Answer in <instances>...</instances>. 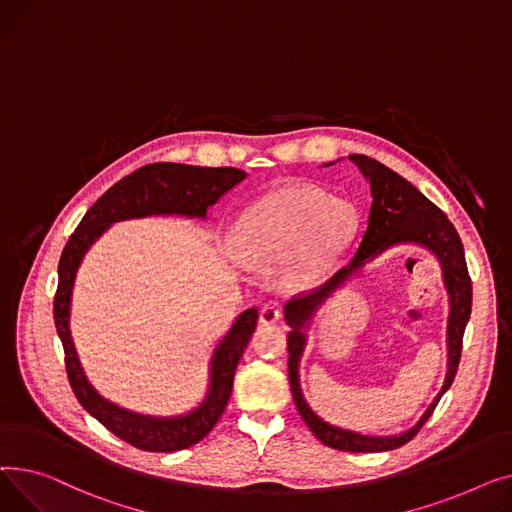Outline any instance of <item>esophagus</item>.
Listing matches in <instances>:
<instances>
[{
  "mask_svg": "<svg viewBox=\"0 0 512 512\" xmlns=\"http://www.w3.org/2000/svg\"><path fill=\"white\" fill-rule=\"evenodd\" d=\"M281 320V310L275 304H266L260 308V322L262 324H275Z\"/></svg>",
  "mask_w": 512,
  "mask_h": 512,
  "instance_id": "34e87169",
  "label": "esophagus"
}]
</instances>
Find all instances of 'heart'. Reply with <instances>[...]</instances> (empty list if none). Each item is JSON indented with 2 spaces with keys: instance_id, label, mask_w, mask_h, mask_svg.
<instances>
[{
  "instance_id": "b5f03b06",
  "label": "heart",
  "mask_w": 512,
  "mask_h": 512,
  "mask_svg": "<svg viewBox=\"0 0 512 512\" xmlns=\"http://www.w3.org/2000/svg\"><path fill=\"white\" fill-rule=\"evenodd\" d=\"M355 231L353 208L310 186L281 188L254 202L233 227V248L244 264H283L287 285L322 283Z\"/></svg>"
}]
</instances>
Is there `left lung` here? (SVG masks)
I'll return each instance as SVG.
<instances>
[{
	"label": "left lung",
	"mask_w": 512,
	"mask_h": 512,
	"mask_svg": "<svg viewBox=\"0 0 512 512\" xmlns=\"http://www.w3.org/2000/svg\"><path fill=\"white\" fill-rule=\"evenodd\" d=\"M349 161H353L370 182L372 206L368 227L362 235V242H359L355 250V256L345 268H341L339 273L330 281H326L322 287L310 291L308 295L293 297L291 302L285 304V322L291 326L287 335L289 384L299 415H302L310 432L322 444L337 450H347V453H382V450H393L407 444L419 432V428L428 422L434 407L450 388V384H453L461 359L463 333L471 314L473 289L467 273L461 237L442 210L434 202H430L413 184H409L405 177L378 163L376 159H370L366 155H349ZM401 243L430 249L441 262L443 280L449 293L447 374L439 395L415 427L393 437H366L328 425L311 411L303 399L301 385L298 384V362L301 361L307 342L305 330L325 299L342 286L357 269H361L366 261H371L388 247Z\"/></svg>",
	"instance_id": "left-lung-1"
}]
</instances>
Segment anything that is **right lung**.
Segmentation results:
<instances>
[{
  "mask_svg": "<svg viewBox=\"0 0 512 512\" xmlns=\"http://www.w3.org/2000/svg\"><path fill=\"white\" fill-rule=\"evenodd\" d=\"M244 177L246 171L233 167H194L179 163H153L140 167L119 179L86 210L80 225L70 235L62 258H59L53 318L57 335L64 345L70 386L78 403L90 415L99 419L117 438L140 450L173 453V450H182L200 442L215 428L229 403L235 368L256 330L258 310L250 308L239 314L227 335L215 347L213 357H210L208 393L196 409L173 417L142 415L101 397L82 370L70 333L72 291L78 266L90 246L113 223L155 215L206 219L208 208L239 182H244Z\"/></svg>",
  "mask_w": 512,
  "mask_h": 512,
  "instance_id": "right-lung-1",
  "label": "right lung"
}]
</instances>
